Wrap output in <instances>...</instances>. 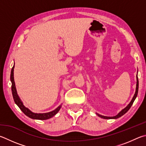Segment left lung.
Wrapping results in <instances>:
<instances>
[{
	"instance_id": "left-lung-1",
	"label": "left lung",
	"mask_w": 146,
	"mask_h": 146,
	"mask_svg": "<svg viewBox=\"0 0 146 146\" xmlns=\"http://www.w3.org/2000/svg\"><path fill=\"white\" fill-rule=\"evenodd\" d=\"M138 91H139V80H138V76H137V87H136V91H135V94H134V96H133V99H132V100L131 101V102L129 103V105H128V106H127V107H126L125 108H124V109H123V110H121V112H119L117 115L113 116V117H107V116L101 115H99V114H98V113H97L98 115L100 116V117H102V118H103V119H117V118H119V117H121L122 115H123L124 114V113H126L127 112H128L129 108H131V105H133V102H134L135 100V98H136L137 96Z\"/></svg>"
}]
</instances>
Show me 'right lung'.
I'll list each match as a JSON object with an SVG mask.
<instances>
[{
  "instance_id": "1",
  "label": "right lung",
  "mask_w": 146,
  "mask_h": 146,
  "mask_svg": "<svg viewBox=\"0 0 146 146\" xmlns=\"http://www.w3.org/2000/svg\"><path fill=\"white\" fill-rule=\"evenodd\" d=\"M14 68L15 65L13 66V67L11 69V91H12V94L13 99L16 104H17L18 107L20 108V110L22 111V112L25 113V114L28 116L30 118L34 119H39V120H46V119H50L53 116H54L56 113L59 112V110L60 109V107H61V105L58 107L56 109L48 113H35L32 112L30 110H29L27 108H26L24 105H23V103L22 101L20 100L19 96H18L17 89H16L15 87V84L14 81V75H13V71H14Z\"/></svg>"
}]
</instances>
